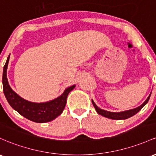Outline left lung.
<instances>
[{"mask_svg":"<svg viewBox=\"0 0 156 156\" xmlns=\"http://www.w3.org/2000/svg\"><path fill=\"white\" fill-rule=\"evenodd\" d=\"M150 95H151V93L150 94V95L147 97V98L146 99L144 102L140 105L139 107H136L135 109H129V110H126V111H123V112H109V111L104 110V109H102L101 108H99L95 104V102L93 101V100H92V103L93 104L94 107H95V110L98 112V114L104 116V117L108 118V119H113V120H124V119H129V118L132 117L134 115H136L137 112H139L141 109L143 108V107L144 105H146L147 103L148 102L149 99H150Z\"/></svg>","mask_w":156,"mask_h":156,"instance_id":"obj_1","label":"left lung"}]
</instances>
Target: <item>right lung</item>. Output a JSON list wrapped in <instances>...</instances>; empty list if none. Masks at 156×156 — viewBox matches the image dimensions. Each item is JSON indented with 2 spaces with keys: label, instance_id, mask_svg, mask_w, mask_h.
Here are the masks:
<instances>
[{
  "label": "right lung",
  "instance_id": "obj_1",
  "mask_svg": "<svg viewBox=\"0 0 156 156\" xmlns=\"http://www.w3.org/2000/svg\"><path fill=\"white\" fill-rule=\"evenodd\" d=\"M9 55L3 66V90L8 103L18 113L26 119L36 123H46L52 121L63 112L66 104V98L75 85L67 87L59 97L44 103H35L25 100L12 90L9 84L6 71H7Z\"/></svg>",
  "mask_w": 156,
  "mask_h": 156
}]
</instances>
